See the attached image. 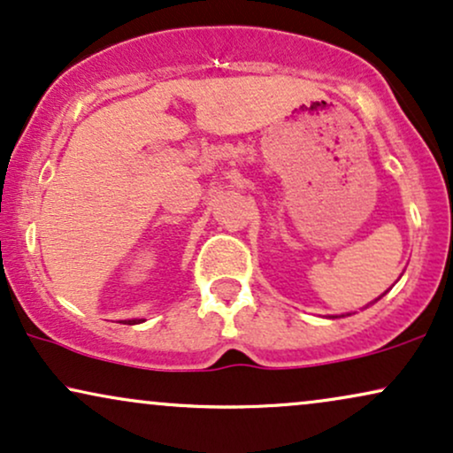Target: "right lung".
I'll return each mask as SVG.
<instances>
[{
    "label": "right lung",
    "mask_w": 453,
    "mask_h": 453,
    "mask_svg": "<svg viewBox=\"0 0 453 453\" xmlns=\"http://www.w3.org/2000/svg\"><path fill=\"white\" fill-rule=\"evenodd\" d=\"M141 321H142V319H141ZM134 323H138V321H136V319H134V321H127V326H134Z\"/></svg>",
    "instance_id": "add662e5"
}]
</instances>
